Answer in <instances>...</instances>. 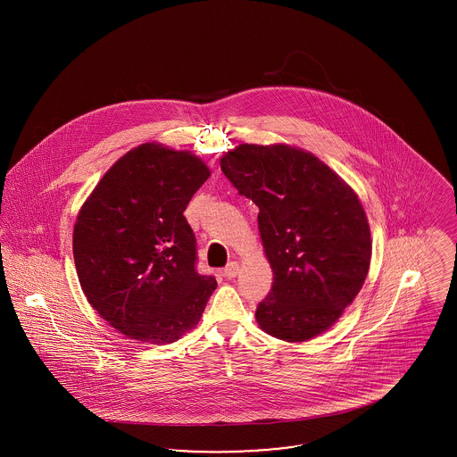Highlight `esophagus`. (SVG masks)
I'll return each mask as SVG.
<instances>
[{
  "label": "esophagus",
  "instance_id": "1",
  "mask_svg": "<svg viewBox=\"0 0 457 457\" xmlns=\"http://www.w3.org/2000/svg\"><path fill=\"white\" fill-rule=\"evenodd\" d=\"M239 274V265L237 262H231V263H228L226 267H224V276L228 278V279H233V278H237Z\"/></svg>",
  "mask_w": 457,
  "mask_h": 457
}]
</instances>
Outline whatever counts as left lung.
<instances>
[{"instance_id":"1","label":"left lung","mask_w":457,"mask_h":457,"mask_svg":"<svg viewBox=\"0 0 457 457\" xmlns=\"http://www.w3.org/2000/svg\"><path fill=\"white\" fill-rule=\"evenodd\" d=\"M220 168L261 209L274 281L257 306V324L286 343L324 334L369 274L371 235L356 192L315 154L289 144H239L220 157Z\"/></svg>"}]
</instances>
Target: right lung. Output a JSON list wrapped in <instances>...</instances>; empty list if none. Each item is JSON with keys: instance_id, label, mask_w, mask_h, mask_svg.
Listing matches in <instances>:
<instances>
[{"instance_id": "1", "label": "right lung", "mask_w": 457, "mask_h": 457, "mask_svg": "<svg viewBox=\"0 0 457 457\" xmlns=\"http://www.w3.org/2000/svg\"><path fill=\"white\" fill-rule=\"evenodd\" d=\"M209 176L195 154L145 142L121 155L80 207L79 283L123 336L170 345L200 322L218 283L196 274L195 237L183 212Z\"/></svg>"}]
</instances>
